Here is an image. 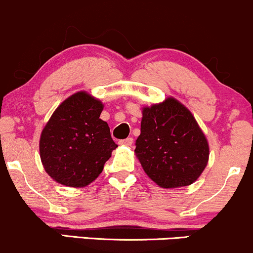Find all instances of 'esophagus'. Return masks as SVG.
<instances>
[{"instance_id":"1","label":"esophagus","mask_w":253,"mask_h":253,"mask_svg":"<svg viewBox=\"0 0 253 253\" xmlns=\"http://www.w3.org/2000/svg\"><path fill=\"white\" fill-rule=\"evenodd\" d=\"M119 144H120V145H125V146H130V145L133 144V138H126V139H124V140L119 141Z\"/></svg>"}]
</instances>
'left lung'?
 Returning <instances> with one entry per match:
<instances>
[{
    "mask_svg": "<svg viewBox=\"0 0 253 253\" xmlns=\"http://www.w3.org/2000/svg\"><path fill=\"white\" fill-rule=\"evenodd\" d=\"M135 156L159 187L189 185L207 167L210 146L190 110L173 97L143 108Z\"/></svg>",
    "mask_w": 253,
    "mask_h": 253,
    "instance_id": "8db88e82",
    "label": "left lung"
}]
</instances>
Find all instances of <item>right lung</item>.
Here are the masks:
<instances>
[{
	"label": "right lung",
	"instance_id": "1",
	"mask_svg": "<svg viewBox=\"0 0 253 253\" xmlns=\"http://www.w3.org/2000/svg\"><path fill=\"white\" fill-rule=\"evenodd\" d=\"M103 103L85 91L71 95L58 106L40 135L43 169L66 187L82 188L97 178L118 147L106 121Z\"/></svg>",
	"mask_w": 253,
	"mask_h": 253
}]
</instances>
